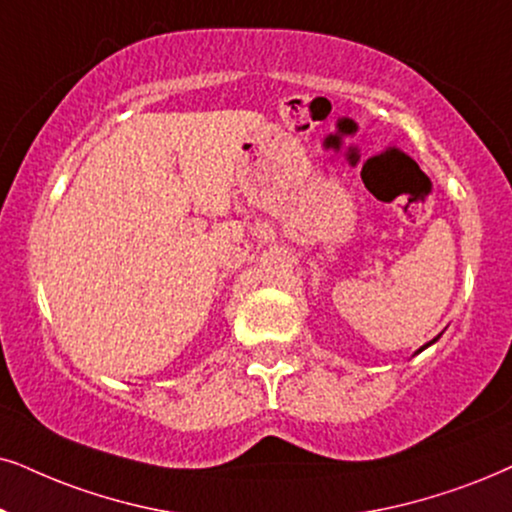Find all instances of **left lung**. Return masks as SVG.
<instances>
[{"label": "left lung", "mask_w": 512, "mask_h": 512, "mask_svg": "<svg viewBox=\"0 0 512 512\" xmlns=\"http://www.w3.org/2000/svg\"><path fill=\"white\" fill-rule=\"evenodd\" d=\"M439 338H442V333H439V335H437V338H432V340H430V342H428V345H423V347H420V349H418V352H416V354H420V352H423V349H428V347H430V345H435V342H437V340H439ZM416 354H413V357H416Z\"/></svg>", "instance_id": "1"}]
</instances>
